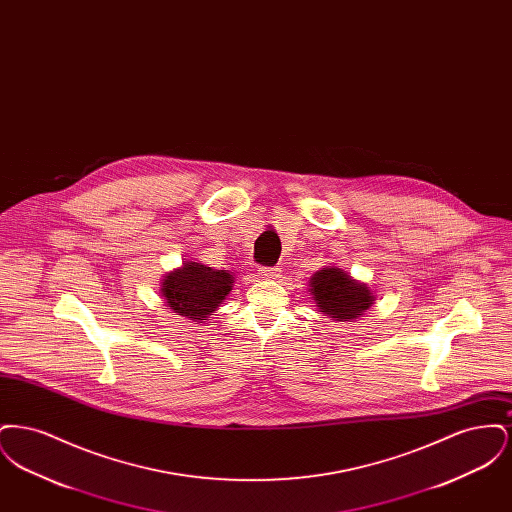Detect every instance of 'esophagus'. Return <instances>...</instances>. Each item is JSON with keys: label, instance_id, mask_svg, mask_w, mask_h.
<instances>
[{"label": "esophagus", "instance_id": "obj_1", "mask_svg": "<svg viewBox=\"0 0 512 512\" xmlns=\"http://www.w3.org/2000/svg\"><path fill=\"white\" fill-rule=\"evenodd\" d=\"M280 276H282L280 268H261L259 270V278H263V280H276Z\"/></svg>", "mask_w": 512, "mask_h": 512}]
</instances>
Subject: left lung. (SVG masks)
Returning <instances> with one entry per match:
<instances>
[{
	"mask_svg": "<svg viewBox=\"0 0 512 512\" xmlns=\"http://www.w3.org/2000/svg\"><path fill=\"white\" fill-rule=\"evenodd\" d=\"M309 292L318 313L330 320H353L365 315L376 295L365 282L340 267H324L309 280Z\"/></svg>",
	"mask_w": 512,
	"mask_h": 512,
	"instance_id": "8db88e82",
	"label": "left lung"
}]
</instances>
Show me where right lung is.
Here are the masks:
<instances>
[{
    "label": "right lung",
    "instance_id": "obj_1",
    "mask_svg": "<svg viewBox=\"0 0 512 512\" xmlns=\"http://www.w3.org/2000/svg\"><path fill=\"white\" fill-rule=\"evenodd\" d=\"M234 288V274L203 263L184 261L182 267L167 272L161 280L165 305L178 317L205 322L219 309Z\"/></svg>",
    "mask_w": 512,
    "mask_h": 512
}]
</instances>
